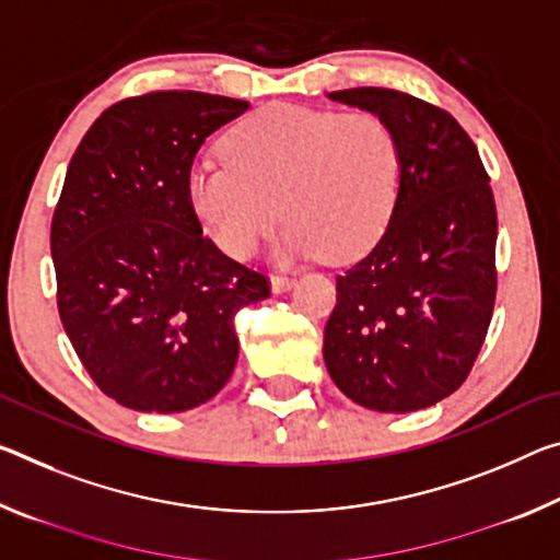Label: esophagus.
I'll use <instances>...</instances> for the list:
<instances>
[{
  "label": "esophagus",
  "mask_w": 560,
  "mask_h": 560,
  "mask_svg": "<svg viewBox=\"0 0 560 560\" xmlns=\"http://www.w3.org/2000/svg\"><path fill=\"white\" fill-rule=\"evenodd\" d=\"M294 277H289V273H281V271H277V273H271V289L277 291V294H281V291H289L291 287H294Z\"/></svg>",
  "instance_id": "esophagus-1"
}]
</instances>
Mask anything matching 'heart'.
<instances>
[{
	"label": "heart",
	"mask_w": 560,
	"mask_h": 560,
	"mask_svg": "<svg viewBox=\"0 0 560 560\" xmlns=\"http://www.w3.org/2000/svg\"><path fill=\"white\" fill-rule=\"evenodd\" d=\"M226 162L194 164L186 197L214 244L248 259L291 221L287 252L357 259L394 214L401 154L376 112L269 104L224 137Z\"/></svg>",
	"instance_id": "obj_1"
}]
</instances>
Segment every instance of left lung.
<instances>
[{
	"instance_id": "8db88e82",
	"label": "left lung",
	"mask_w": 560,
	"mask_h": 560,
	"mask_svg": "<svg viewBox=\"0 0 560 560\" xmlns=\"http://www.w3.org/2000/svg\"><path fill=\"white\" fill-rule=\"evenodd\" d=\"M392 124L401 179L384 236L336 277L324 361L381 413L439 404L471 374L493 316L495 201L474 139L441 106L384 86L328 94Z\"/></svg>"
}]
</instances>
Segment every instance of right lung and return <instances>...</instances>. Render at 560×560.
<instances>
[{"instance_id":"obj_1","label":"right lung","mask_w":560,"mask_h":560,"mask_svg":"<svg viewBox=\"0 0 560 560\" xmlns=\"http://www.w3.org/2000/svg\"><path fill=\"white\" fill-rule=\"evenodd\" d=\"M244 100L162 89L102 112L51 217L57 308L86 374L147 413L217 396L238 357L236 314L271 294L264 271L203 236L186 176Z\"/></svg>"}]
</instances>
